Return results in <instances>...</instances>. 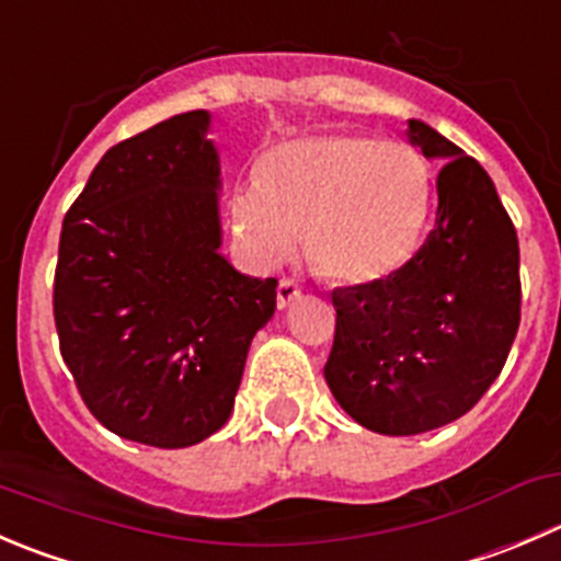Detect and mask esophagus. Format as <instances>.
Returning <instances> with one entry per match:
<instances>
[{"label":"esophagus","instance_id":"obj_1","mask_svg":"<svg viewBox=\"0 0 561 561\" xmlns=\"http://www.w3.org/2000/svg\"><path fill=\"white\" fill-rule=\"evenodd\" d=\"M298 298H301V287L293 279H282L279 287H276V307L287 309L293 301H298Z\"/></svg>","mask_w":561,"mask_h":561}]
</instances>
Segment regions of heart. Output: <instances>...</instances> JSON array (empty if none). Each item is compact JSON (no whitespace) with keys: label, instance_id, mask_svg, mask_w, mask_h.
I'll list each match as a JSON object with an SVG mask.
<instances>
[{"label":"heart","instance_id":"b5f03b06","mask_svg":"<svg viewBox=\"0 0 561 561\" xmlns=\"http://www.w3.org/2000/svg\"><path fill=\"white\" fill-rule=\"evenodd\" d=\"M433 199L431 164L408 142L356 130L276 142L254 183L232 192L227 219L252 263L279 265L296 232L314 268L345 285L397 274L416 252Z\"/></svg>","mask_w":561,"mask_h":561}]
</instances>
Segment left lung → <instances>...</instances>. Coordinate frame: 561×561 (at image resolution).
<instances>
[{
    "label": "left lung",
    "instance_id": "left-lung-1",
    "mask_svg": "<svg viewBox=\"0 0 561 561\" xmlns=\"http://www.w3.org/2000/svg\"><path fill=\"white\" fill-rule=\"evenodd\" d=\"M438 172L436 227L397 274L331 293L325 383L342 411L383 436L436 431L499 378L520 323L518 236L491 175L447 136L408 119Z\"/></svg>",
    "mask_w": 561,
    "mask_h": 561
}]
</instances>
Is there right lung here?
<instances>
[{"label": "right lung", "instance_id": "obj_1", "mask_svg": "<svg viewBox=\"0 0 561 561\" xmlns=\"http://www.w3.org/2000/svg\"><path fill=\"white\" fill-rule=\"evenodd\" d=\"M210 112L114 145L65 214L54 276L59 351L106 431L183 449L227 425L276 279L221 254Z\"/></svg>", "mask_w": 561, "mask_h": 561}]
</instances>
